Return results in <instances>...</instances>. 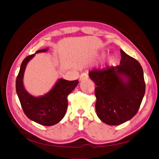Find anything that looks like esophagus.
<instances>
[{"instance_id": "34e87169", "label": "esophagus", "mask_w": 159, "mask_h": 159, "mask_svg": "<svg viewBox=\"0 0 159 159\" xmlns=\"http://www.w3.org/2000/svg\"><path fill=\"white\" fill-rule=\"evenodd\" d=\"M88 79V74L87 73H83L80 76V80H86Z\"/></svg>"}]
</instances>
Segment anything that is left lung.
<instances>
[{
  "label": "left lung",
  "mask_w": 159,
  "mask_h": 159,
  "mask_svg": "<svg viewBox=\"0 0 159 159\" xmlns=\"http://www.w3.org/2000/svg\"><path fill=\"white\" fill-rule=\"evenodd\" d=\"M120 51L119 65L89 72L96 85L97 114L102 122L110 125L122 124L135 116L145 93L140 64L123 50Z\"/></svg>",
  "instance_id": "1"
}]
</instances>
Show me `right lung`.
<instances>
[{
    "label": "right lung",
    "instance_id": "1",
    "mask_svg": "<svg viewBox=\"0 0 159 159\" xmlns=\"http://www.w3.org/2000/svg\"><path fill=\"white\" fill-rule=\"evenodd\" d=\"M48 49L38 50L42 52ZM35 54L29 55L23 60L16 79V91L21 106L29 119L45 126L55 125L60 121L66 114L68 101L67 97L76 87L79 80H66L60 79L46 95L34 97L25 90L23 85V76L29 61Z\"/></svg>",
    "mask_w": 159,
    "mask_h": 159
}]
</instances>
